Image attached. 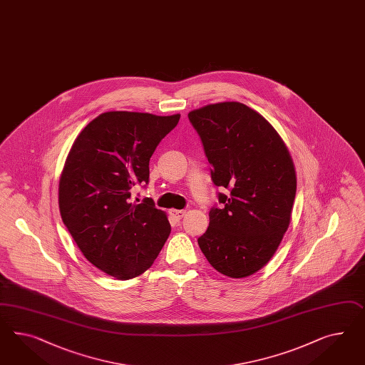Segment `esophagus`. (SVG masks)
I'll use <instances>...</instances> for the list:
<instances>
[{
    "mask_svg": "<svg viewBox=\"0 0 365 365\" xmlns=\"http://www.w3.org/2000/svg\"><path fill=\"white\" fill-rule=\"evenodd\" d=\"M185 211L183 210H170V217L174 222H179L182 217H185Z\"/></svg>",
    "mask_w": 365,
    "mask_h": 365,
    "instance_id": "34e87169",
    "label": "esophagus"
}]
</instances>
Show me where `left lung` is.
<instances>
[{
    "mask_svg": "<svg viewBox=\"0 0 365 365\" xmlns=\"http://www.w3.org/2000/svg\"><path fill=\"white\" fill-rule=\"evenodd\" d=\"M223 207L210 210L197 245L217 272L246 277L266 266L289 226L296 173L286 143L257 111L240 102L192 110Z\"/></svg>",
    "mask_w": 365,
    "mask_h": 365,
    "instance_id": "obj_1",
    "label": "left lung"
}]
</instances>
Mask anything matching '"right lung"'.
Returning <instances> with one entry per match:
<instances>
[{
	"label": "right lung",
	"mask_w": 365,
	"mask_h": 365,
	"mask_svg": "<svg viewBox=\"0 0 365 365\" xmlns=\"http://www.w3.org/2000/svg\"><path fill=\"white\" fill-rule=\"evenodd\" d=\"M180 114L108 111L93 119L70 148L59 178V212L83 257L119 280L153 266L171 227L148 197L130 200L148 183V162Z\"/></svg>",
	"instance_id": "obj_1"
}]
</instances>
